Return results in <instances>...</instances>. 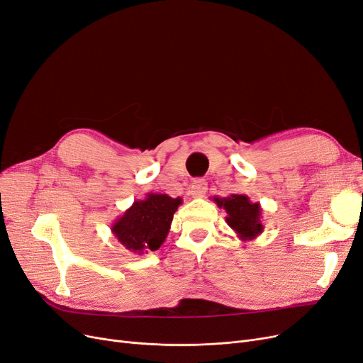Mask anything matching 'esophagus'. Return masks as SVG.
Listing matches in <instances>:
<instances>
[{
    "mask_svg": "<svg viewBox=\"0 0 363 363\" xmlns=\"http://www.w3.org/2000/svg\"><path fill=\"white\" fill-rule=\"evenodd\" d=\"M208 191V184L204 179H194L191 186H190V194L194 197V199H200L203 197L204 194H206Z\"/></svg>",
    "mask_w": 363,
    "mask_h": 363,
    "instance_id": "34e87169",
    "label": "esophagus"
}]
</instances>
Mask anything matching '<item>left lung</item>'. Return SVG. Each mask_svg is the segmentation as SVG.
<instances>
[{
  "mask_svg": "<svg viewBox=\"0 0 363 363\" xmlns=\"http://www.w3.org/2000/svg\"><path fill=\"white\" fill-rule=\"evenodd\" d=\"M215 203L218 208H224L227 212V224L238 234L240 240H254L262 233V209L259 203L250 201L245 194H231L224 199H215Z\"/></svg>",
  "mask_w": 363,
  "mask_h": 363,
  "instance_id": "left-lung-1",
  "label": "left lung"
}]
</instances>
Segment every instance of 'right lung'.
Instances as JSON below:
<instances>
[{
	"mask_svg": "<svg viewBox=\"0 0 363 363\" xmlns=\"http://www.w3.org/2000/svg\"><path fill=\"white\" fill-rule=\"evenodd\" d=\"M182 204V199H172L167 194L148 193L145 199L133 201L111 225L114 238L136 255L148 254L157 250L166 240L170 224L175 213Z\"/></svg>",
	"mask_w": 363,
	"mask_h": 363,
	"instance_id": "add662e5",
	"label": "right lung"
}]
</instances>
